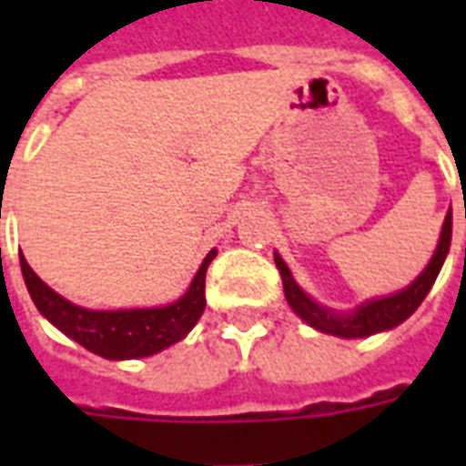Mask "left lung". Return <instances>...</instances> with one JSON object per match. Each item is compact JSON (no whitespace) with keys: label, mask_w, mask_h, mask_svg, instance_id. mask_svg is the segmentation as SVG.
<instances>
[{"label":"left lung","mask_w":466,"mask_h":466,"mask_svg":"<svg viewBox=\"0 0 466 466\" xmlns=\"http://www.w3.org/2000/svg\"><path fill=\"white\" fill-rule=\"evenodd\" d=\"M451 244V209L444 217V224H441L440 242H437V249L431 254L430 264L424 267V272L400 292L390 294V297H380V299H367L364 304H360L357 309L351 312H339V309H332V307H324V304L314 302L309 294L304 292L299 284L294 282L289 267L284 264V259L279 254H274V264L282 274L284 284V297H287V304L292 307L294 314L307 322L309 327H314L317 332L332 334V337H342V339H360V337H371V334L387 332V329H394L397 324H401L407 317L414 314V309L424 302V297L430 294L431 284L440 274L441 264L450 254Z\"/></svg>","instance_id":"1"}]
</instances>
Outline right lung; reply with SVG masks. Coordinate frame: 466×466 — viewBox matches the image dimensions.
I'll list each match as a JSON object with an SVG mask.
<instances>
[{
  "label": "right lung",
  "instance_id": "add662e5",
  "mask_svg": "<svg viewBox=\"0 0 466 466\" xmlns=\"http://www.w3.org/2000/svg\"><path fill=\"white\" fill-rule=\"evenodd\" d=\"M214 257L217 249L204 257L189 289L177 302L144 309H86L72 304L42 282L22 254L19 264L32 302L59 332L105 360H142L184 339L194 329V324L199 322L207 304L204 277Z\"/></svg>",
  "mask_w": 466,
  "mask_h": 466
}]
</instances>
